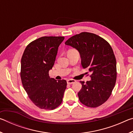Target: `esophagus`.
Masks as SVG:
<instances>
[{"label": "esophagus", "mask_w": 133, "mask_h": 133, "mask_svg": "<svg viewBox=\"0 0 133 133\" xmlns=\"http://www.w3.org/2000/svg\"><path fill=\"white\" fill-rule=\"evenodd\" d=\"M75 82H76V80H73V79H69V80H67V83L68 84H73V83H75Z\"/></svg>", "instance_id": "34e87169"}]
</instances>
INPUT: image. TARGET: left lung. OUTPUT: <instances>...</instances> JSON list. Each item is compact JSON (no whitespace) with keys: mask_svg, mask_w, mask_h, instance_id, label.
<instances>
[{"mask_svg":"<svg viewBox=\"0 0 133 133\" xmlns=\"http://www.w3.org/2000/svg\"><path fill=\"white\" fill-rule=\"evenodd\" d=\"M65 44L77 50L83 68L91 73V80L80 81V102L89 107L102 105L110 97L116 82V60L111 46L102 37L88 32L73 36Z\"/></svg>","mask_w":133,"mask_h":133,"instance_id":"obj_1","label":"left lung"}]
</instances>
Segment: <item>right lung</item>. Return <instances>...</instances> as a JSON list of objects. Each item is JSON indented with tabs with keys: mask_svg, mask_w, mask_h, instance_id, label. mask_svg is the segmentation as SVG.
<instances>
[{
	"mask_svg": "<svg viewBox=\"0 0 133 133\" xmlns=\"http://www.w3.org/2000/svg\"><path fill=\"white\" fill-rule=\"evenodd\" d=\"M62 36H44L29 43L21 59L23 88L34 104L42 109L53 110L61 104L66 89L65 80L50 78Z\"/></svg>",
	"mask_w": 133,
	"mask_h": 133,
	"instance_id": "add662e5",
	"label": "right lung"
}]
</instances>
